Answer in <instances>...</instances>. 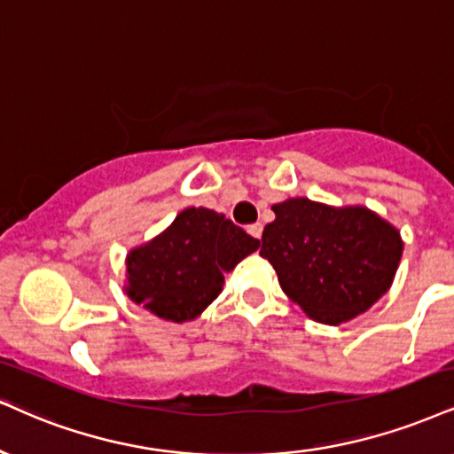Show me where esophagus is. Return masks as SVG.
<instances>
[{
    "mask_svg": "<svg viewBox=\"0 0 454 454\" xmlns=\"http://www.w3.org/2000/svg\"><path fill=\"white\" fill-rule=\"evenodd\" d=\"M248 233L253 238H256V239H261V236H262V225L261 223H254V225H250L248 227Z\"/></svg>",
    "mask_w": 454,
    "mask_h": 454,
    "instance_id": "34e87169",
    "label": "esophagus"
}]
</instances>
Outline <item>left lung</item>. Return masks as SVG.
Masks as SVG:
<instances>
[{
  "mask_svg": "<svg viewBox=\"0 0 454 454\" xmlns=\"http://www.w3.org/2000/svg\"><path fill=\"white\" fill-rule=\"evenodd\" d=\"M261 238L290 301L316 322L339 326L377 303L402 259L400 231L364 206L290 198L273 204Z\"/></svg>",
  "mask_w": 454,
  "mask_h": 454,
  "instance_id": "1",
  "label": "left lung"
}]
</instances>
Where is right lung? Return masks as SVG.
Listing matches in <instances>:
<instances>
[{
    "label": "right lung",
    "instance_id": "obj_1",
    "mask_svg": "<svg viewBox=\"0 0 454 454\" xmlns=\"http://www.w3.org/2000/svg\"><path fill=\"white\" fill-rule=\"evenodd\" d=\"M261 242L210 208H184L172 225L126 256V294L168 322L198 317L225 276Z\"/></svg>",
    "mask_w": 454,
    "mask_h": 454
}]
</instances>
